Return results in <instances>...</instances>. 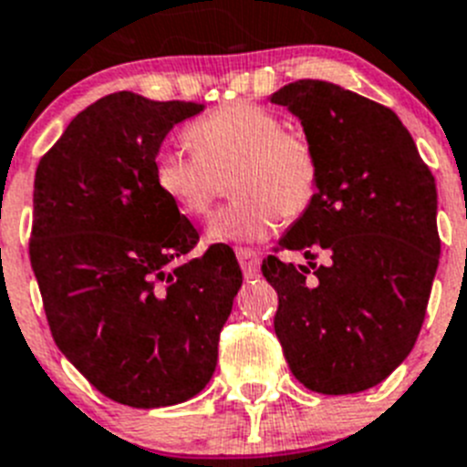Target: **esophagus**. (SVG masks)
Masks as SVG:
<instances>
[{"label": "esophagus", "mask_w": 467, "mask_h": 467, "mask_svg": "<svg viewBox=\"0 0 467 467\" xmlns=\"http://www.w3.org/2000/svg\"><path fill=\"white\" fill-rule=\"evenodd\" d=\"M237 261H239V265H242V270H244V277L246 279L256 277V275H258V265H261L256 251L237 249Z\"/></svg>", "instance_id": "1"}]
</instances>
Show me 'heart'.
Listing matches in <instances>:
<instances>
[{"label": "heart", "instance_id": "heart-1", "mask_svg": "<svg viewBox=\"0 0 467 467\" xmlns=\"http://www.w3.org/2000/svg\"><path fill=\"white\" fill-rule=\"evenodd\" d=\"M185 138L194 152L161 150L155 183L185 216L206 218L230 181L237 197L211 223V239L258 242L279 221L301 218L317 197V150L263 105H223L190 124Z\"/></svg>", "mask_w": 467, "mask_h": 467}]
</instances>
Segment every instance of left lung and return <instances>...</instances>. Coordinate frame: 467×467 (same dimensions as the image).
Returning a JSON list of instances; mask_svg holds the SVG:
<instances>
[{"label": "left lung", "instance_id": "obj_1", "mask_svg": "<svg viewBox=\"0 0 467 467\" xmlns=\"http://www.w3.org/2000/svg\"><path fill=\"white\" fill-rule=\"evenodd\" d=\"M270 100L301 119L319 157L317 197L279 239L307 263L261 265L279 296L275 334L307 390H368L423 327L440 263L435 176L400 117L359 93L298 79Z\"/></svg>", "mask_w": 467, "mask_h": 467}]
</instances>
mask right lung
I'll use <instances>...</instances> for the list:
<instances>
[{"mask_svg": "<svg viewBox=\"0 0 467 467\" xmlns=\"http://www.w3.org/2000/svg\"><path fill=\"white\" fill-rule=\"evenodd\" d=\"M202 103L131 91L67 124L35 173L30 263L51 336L79 374L136 409L204 390L242 286L233 251L197 244L192 223L155 183V157Z\"/></svg>", "mask_w": 467, "mask_h": 467, "instance_id": "obj_1", "label": "right lung"}]
</instances>
